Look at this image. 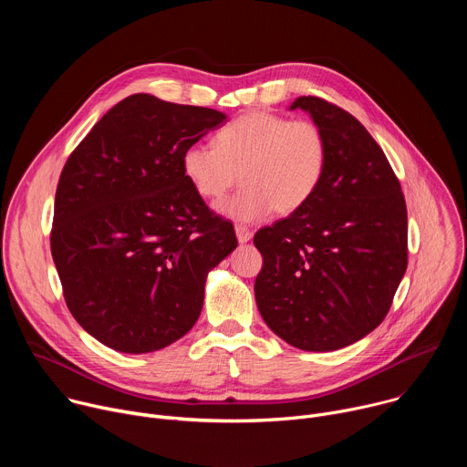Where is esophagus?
<instances>
[{
  "instance_id": "34e87169",
  "label": "esophagus",
  "mask_w": 467,
  "mask_h": 467,
  "mask_svg": "<svg viewBox=\"0 0 467 467\" xmlns=\"http://www.w3.org/2000/svg\"><path fill=\"white\" fill-rule=\"evenodd\" d=\"M234 231H236V238H238L240 244H247L253 238V233L247 227H244V225H236Z\"/></svg>"
}]
</instances>
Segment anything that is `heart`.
<instances>
[{
    "instance_id": "heart-1",
    "label": "heart",
    "mask_w": 467,
    "mask_h": 467,
    "mask_svg": "<svg viewBox=\"0 0 467 467\" xmlns=\"http://www.w3.org/2000/svg\"><path fill=\"white\" fill-rule=\"evenodd\" d=\"M327 161L328 146L317 123L258 110L220 129L214 146H188L182 171L211 202H220L240 179L244 186L220 211L238 222H258L272 211L303 209L323 181Z\"/></svg>"
}]
</instances>
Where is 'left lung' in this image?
<instances>
[{
  "instance_id": "1",
  "label": "left lung",
  "mask_w": 467,
  "mask_h": 467,
  "mask_svg": "<svg viewBox=\"0 0 467 467\" xmlns=\"http://www.w3.org/2000/svg\"><path fill=\"white\" fill-rule=\"evenodd\" d=\"M301 109L328 146L323 181L310 202L260 229L253 242L264 265L254 281L262 319L303 351H337L386 317L409 262L401 184L366 127L321 98Z\"/></svg>"
}]
</instances>
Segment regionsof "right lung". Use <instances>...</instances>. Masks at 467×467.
Returning a JSON list of instances; mask_svg holds the SVG:
<instances>
[{
  "mask_svg": "<svg viewBox=\"0 0 467 467\" xmlns=\"http://www.w3.org/2000/svg\"><path fill=\"white\" fill-rule=\"evenodd\" d=\"M225 119L214 109L135 94L66 161L51 254L66 305L103 346L159 351L202 314L209 272L238 242L186 179L182 153Z\"/></svg>",
  "mask_w": 467,
  "mask_h": 467,
  "instance_id": "1",
  "label": "right lung"
}]
</instances>
